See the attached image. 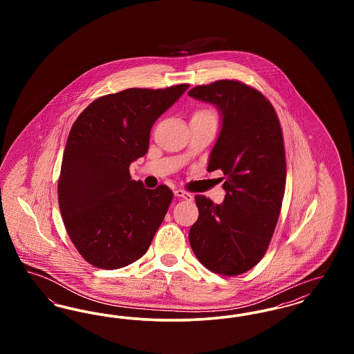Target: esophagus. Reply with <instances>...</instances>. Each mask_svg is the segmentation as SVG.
I'll list each match as a JSON object with an SVG mask.
<instances>
[{
  "label": "esophagus",
  "mask_w": 354,
  "mask_h": 354,
  "mask_svg": "<svg viewBox=\"0 0 354 354\" xmlns=\"http://www.w3.org/2000/svg\"><path fill=\"white\" fill-rule=\"evenodd\" d=\"M174 194H175V196L183 198L185 201H188V202H191V201H192V195H191V194H188V192L185 191V189H180V188H175V189H174Z\"/></svg>",
  "instance_id": "esophagus-1"
}]
</instances>
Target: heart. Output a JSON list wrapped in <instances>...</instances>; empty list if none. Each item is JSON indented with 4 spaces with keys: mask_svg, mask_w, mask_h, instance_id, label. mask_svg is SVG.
<instances>
[{
    "mask_svg": "<svg viewBox=\"0 0 354 354\" xmlns=\"http://www.w3.org/2000/svg\"><path fill=\"white\" fill-rule=\"evenodd\" d=\"M194 117H215L209 110H199L195 113Z\"/></svg>",
    "mask_w": 354,
    "mask_h": 354,
    "instance_id": "heart-1",
    "label": "heart"
}]
</instances>
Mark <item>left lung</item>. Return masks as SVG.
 I'll use <instances>...</instances> for the list:
<instances>
[{
	"instance_id": "8db88e82",
	"label": "left lung",
	"mask_w": 354,
	"mask_h": 354,
	"mask_svg": "<svg viewBox=\"0 0 354 354\" xmlns=\"http://www.w3.org/2000/svg\"><path fill=\"white\" fill-rule=\"evenodd\" d=\"M188 95L219 107L223 124L207 169L223 171L227 192L221 204L195 196L199 218L189 230V244L207 270L237 276L263 259L281 211L286 179L281 124L272 103L240 81L196 86Z\"/></svg>"
}]
</instances>
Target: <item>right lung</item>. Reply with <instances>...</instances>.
Wrapping results in <instances>:
<instances>
[{"instance_id": "right-lung-1", "label": "right lung", "mask_w": 354, "mask_h": 354, "mask_svg": "<svg viewBox=\"0 0 354 354\" xmlns=\"http://www.w3.org/2000/svg\"><path fill=\"white\" fill-rule=\"evenodd\" d=\"M189 84L126 88L91 102L68 134L58 203L68 237L84 260L119 270L140 259L167 214L172 191L147 189L130 175L146 155L155 120Z\"/></svg>"}]
</instances>
